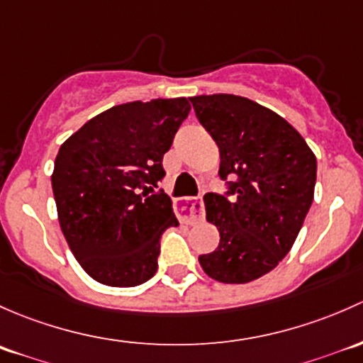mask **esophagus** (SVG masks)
I'll list each match as a JSON object with an SVG mask.
<instances>
[{"label":"esophagus","mask_w":363,"mask_h":363,"mask_svg":"<svg viewBox=\"0 0 363 363\" xmlns=\"http://www.w3.org/2000/svg\"><path fill=\"white\" fill-rule=\"evenodd\" d=\"M178 218L185 223H196L204 218L203 197H189L178 204Z\"/></svg>","instance_id":"1"}]
</instances>
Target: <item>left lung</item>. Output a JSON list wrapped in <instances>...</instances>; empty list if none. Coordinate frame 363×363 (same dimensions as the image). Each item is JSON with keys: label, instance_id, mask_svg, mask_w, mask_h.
<instances>
[{"label": "left lung", "instance_id": "1", "mask_svg": "<svg viewBox=\"0 0 363 363\" xmlns=\"http://www.w3.org/2000/svg\"><path fill=\"white\" fill-rule=\"evenodd\" d=\"M190 101L218 145V174L227 189L204 196L220 242L199 262L216 281H253L292 248L313 203L316 157L285 118L255 101L234 94ZM234 176L236 182L226 180Z\"/></svg>", "mask_w": 363, "mask_h": 363}]
</instances>
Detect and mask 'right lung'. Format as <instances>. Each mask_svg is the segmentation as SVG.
<instances>
[{
	"label": "right lung",
	"mask_w": 363,
	"mask_h": 363,
	"mask_svg": "<svg viewBox=\"0 0 363 363\" xmlns=\"http://www.w3.org/2000/svg\"><path fill=\"white\" fill-rule=\"evenodd\" d=\"M185 98L133 101L96 115L62 143L52 190L78 264L108 286H138L157 271L160 238L177 227L162 157L189 117Z\"/></svg>",
	"instance_id": "1"
}]
</instances>
